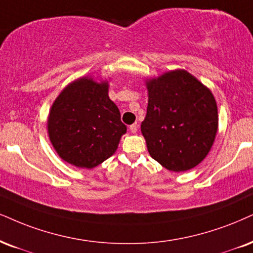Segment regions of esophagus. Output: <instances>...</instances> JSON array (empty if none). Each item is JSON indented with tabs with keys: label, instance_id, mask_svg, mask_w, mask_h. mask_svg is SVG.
Returning a JSON list of instances; mask_svg holds the SVG:
<instances>
[{
	"label": "esophagus",
	"instance_id": "34e87169",
	"mask_svg": "<svg viewBox=\"0 0 253 253\" xmlns=\"http://www.w3.org/2000/svg\"><path fill=\"white\" fill-rule=\"evenodd\" d=\"M129 129L132 133H136L137 130H138V126H137V123H135V124H132V126H130Z\"/></svg>",
	"mask_w": 253,
	"mask_h": 253
}]
</instances>
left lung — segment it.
<instances>
[{"label": "left lung", "mask_w": 253, "mask_h": 253, "mask_svg": "<svg viewBox=\"0 0 253 253\" xmlns=\"http://www.w3.org/2000/svg\"><path fill=\"white\" fill-rule=\"evenodd\" d=\"M148 109L142 122L149 154L165 169L197 167L212 148L218 130L211 90L184 69L146 79Z\"/></svg>", "instance_id": "obj_1"}]
</instances>
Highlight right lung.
Instances as JSON below:
<instances>
[{"mask_svg":"<svg viewBox=\"0 0 253 253\" xmlns=\"http://www.w3.org/2000/svg\"><path fill=\"white\" fill-rule=\"evenodd\" d=\"M108 92L107 80L84 76L68 84L52 103L48 135L64 162L92 169L116 152L126 126Z\"/></svg>","mask_w":253,"mask_h":253,"instance_id":"add662e5","label":"right lung"}]
</instances>
